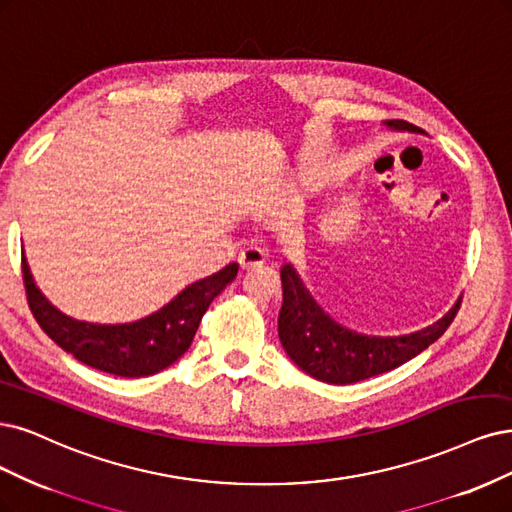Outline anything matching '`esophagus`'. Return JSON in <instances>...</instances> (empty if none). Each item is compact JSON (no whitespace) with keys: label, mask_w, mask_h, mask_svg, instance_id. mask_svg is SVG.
<instances>
[{"label":"esophagus","mask_w":512,"mask_h":512,"mask_svg":"<svg viewBox=\"0 0 512 512\" xmlns=\"http://www.w3.org/2000/svg\"><path fill=\"white\" fill-rule=\"evenodd\" d=\"M264 252L258 250V248H245L241 254H239V264L243 271H252V269H260L264 264Z\"/></svg>","instance_id":"esophagus-1"}]
</instances>
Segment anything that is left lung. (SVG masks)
Returning a JSON list of instances; mask_svg holds the SVG:
<instances>
[{
  "mask_svg": "<svg viewBox=\"0 0 512 512\" xmlns=\"http://www.w3.org/2000/svg\"><path fill=\"white\" fill-rule=\"evenodd\" d=\"M383 125L400 133L426 135L424 129L407 120H383ZM281 286L284 303L277 320L281 345L290 360L307 375L334 385L356 383L409 362L449 328L462 303L460 296L443 317L426 328L398 337H377L332 320V315L317 305L292 262L281 267Z\"/></svg>",
  "mask_w": 512,
  "mask_h": 512,
  "instance_id": "obj_1",
  "label": "left lung"
}]
</instances>
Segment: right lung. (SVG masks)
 <instances>
[{
  "instance_id": "obj_1",
  "label": "right lung",
  "mask_w": 512,
  "mask_h": 512,
  "mask_svg": "<svg viewBox=\"0 0 512 512\" xmlns=\"http://www.w3.org/2000/svg\"><path fill=\"white\" fill-rule=\"evenodd\" d=\"M239 264L231 262L218 273L192 281L167 305L125 324H95L65 315L52 305L23 256V279L31 313L48 337L86 366L116 377H148L178 362L195 339L209 303L237 277Z\"/></svg>"
}]
</instances>
